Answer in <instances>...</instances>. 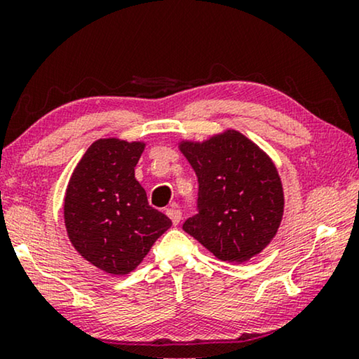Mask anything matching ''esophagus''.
<instances>
[{"instance_id":"1","label":"esophagus","mask_w":359,"mask_h":359,"mask_svg":"<svg viewBox=\"0 0 359 359\" xmlns=\"http://www.w3.org/2000/svg\"><path fill=\"white\" fill-rule=\"evenodd\" d=\"M166 215H168V217L171 219V222H173L175 225H178L181 222V210L173 208V205L166 209Z\"/></svg>"}]
</instances>
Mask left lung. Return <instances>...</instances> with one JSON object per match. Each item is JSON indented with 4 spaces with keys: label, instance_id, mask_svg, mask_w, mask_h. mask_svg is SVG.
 Masks as SVG:
<instances>
[{
    "label": "left lung",
    "instance_id": "1",
    "mask_svg": "<svg viewBox=\"0 0 359 359\" xmlns=\"http://www.w3.org/2000/svg\"><path fill=\"white\" fill-rule=\"evenodd\" d=\"M178 149L199 183V212L186 220L184 232L222 262L262 253L284 214L283 183L266 151L233 129L203 142L181 140Z\"/></svg>",
    "mask_w": 359,
    "mask_h": 359
}]
</instances>
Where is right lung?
<instances>
[{"label": "right lung", "instance_id": "1", "mask_svg": "<svg viewBox=\"0 0 359 359\" xmlns=\"http://www.w3.org/2000/svg\"><path fill=\"white\" fill-rule=\"evenodd\" d=\"M145 142H93L73 170L63 201L68 238L93 266L122 276L139 266L171 220L149 205L135 180Z\"/></svg>", "mask_w": 359, "mask_h": 359}]
</instances>
